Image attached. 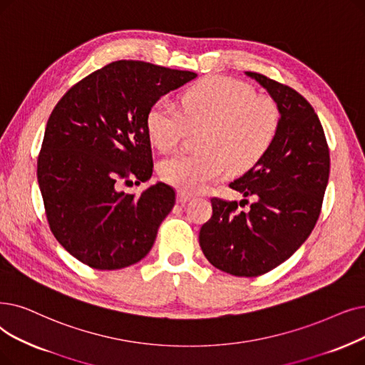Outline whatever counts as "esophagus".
<instances>
[{
	"mask_svg": "<svg viewBox=\"0 0 365 365\" xmlns=\"http://www.w3.org/2000/svg\"><path fill=\"white\" fill-rule=\"evenodd\" d=\"M189 200H192V195H191V194H187V192H185V191H178V201H179L180 204H185V202H187Z\"/></svg>",
	"mask_w": 365,
	"mask_h": 365,
	"instance_id": "esophagus-1",
	"label": "esophagus"
}]
</instances>
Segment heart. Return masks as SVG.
I'll list each match as a JSON object with an SVG mask.
<instances>
[{
  "mask_svg": "<svg viewBox=\"0 0 365 365\" xmlns=\"http://www.w3.org/2000/svg\"><path fill=\"white\" fill-rule=\"evenodd\" d=\"M280 110L255 89L224 76L205 77L182 95V110L168 98L148 112L146 130L163 152L176 149L189 131L198 135L200 152L180 153L160 164L161 179L183 191H198L228 168L245 173L255 167L274 143Z\"/></svg>",
  "mask_w": 365,
  "mask_h": 365,
  "instance_id": "1",
  "label": "heart"
}]
</instances>
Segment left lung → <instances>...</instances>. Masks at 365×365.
Wrapping results in <instances>:
<instances>
[{"label": "left lung", "mask_w": 365, "mask_h": 365, "mask_svg": "<svg viewBox=\"0 0 365 365\" xmlns=\"http://www.w3.org/2000/svg\"><path fill=\"white\" fill-rule=\"evenodd\" d=\"M246 76L267 89L280 110L274 143L262 160L230 186L255 197L247 212L237 201L212 198L213 215L200 230L212 265L239 277L268 273L303 245L319 217L329 178L324 128L309 101L262 74ZM243 201L242 200L240 205Z\"/></svg>", "instance_id": "8db88e82"}]
</instances>
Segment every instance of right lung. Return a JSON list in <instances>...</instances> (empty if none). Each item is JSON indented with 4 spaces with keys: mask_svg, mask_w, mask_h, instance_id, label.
<instances>
[{
    "mask_svg": "<svg viewBox=\"0 0 365 365\" xmlns=\"http://www.w3.org/2000/svg\"><path fill=\"white\" fill-rule=\"evenodd\" d=\"M192 71L116 61L76 83L47 120L37 179L47 222L70 255L97 270L143 259L176 202L163 182L138 197L122 191L152 178L149 108L191 82Z\"/></svg>",
    "mask_w": 365,
    "mask_h": 365,
    "instance_id": "obj_1",
    "label": "right lung"
}]
</instances>
